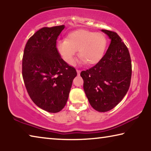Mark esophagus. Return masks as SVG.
Wrapping results in <instances>:
<instances>
[{
    "label": "esophagus",
    "instance_id": "obj_1",
    "mask_svg": "<svg viewBox=\"0 0 151 151\" xmlns=\"http://www.w3.org/2000/svg\"><path fill=\"white\" fill-rule=\"evenodd\" d=\"M76 72H77L78 75H80L81 72V70H76Z\"/></svg>",
    "mask_w": 151,
    "mask_h": 151
}]
</instances>
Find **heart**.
Instances as JSON below:
<instances>
[{"label": "heart", "mask_w": 151, "mask_h": 151, "mask_svg": "<svg viewBox=\"0 0 151 151\" xmlns=\"http://www.w3.org/2000/svg\"><path fill=\"white\" fill-rule=\"evenodd\" d=\"M57 49L64 61L73 65L78 50L81 62L95 65L103 57L107 47V39L103 33L78 29L68 33L66 39L58 40Z\"/></svg>", "instance_id": "b5f03b06"}]
</instances>
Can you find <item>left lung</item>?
<instances>
[{
    "label": "left lung",
    "mask_w": 151,
    "mask_h": 151,
    "mask_svg": "<svg viewBox=\"0 0 151 151\" xmlns=\"http://www.w3.org/2000/svg\"><path fill=\"white\" fill-rule=\"evenodd\" d=\"M111 43L102 59L81 76L89 103L99 112L115 107L129 91L132 75L131 60L127 46L117 33L101 30Z\"/></svg>",
    "instance_id": "8db88e82"
}]
</instances>
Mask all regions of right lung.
Returning <instances> with one entry per match:
<instances>
[{
	"mask_svg": "<svg viewBox=\"0 0 151 151\" xmlns=\"http://www.w3.org/2000/svg\"><path fill=\"white\" fill-rule=\"evenodd\" d=\"M64 29L65 25L39 29L28 40L22 57V77L29 95L36 105L52 113L65 107L77 75L56 47Z\"/></svg>",
	"mask_w": 151,
	"mask_h": 151,
	"instance_id": "1",
	"label": "right lung"
}]
</instances>
